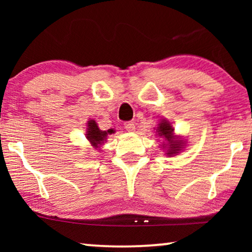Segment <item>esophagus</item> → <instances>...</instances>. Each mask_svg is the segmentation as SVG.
<instances>
[{
  "mask_svg": "<svg viewBox=\"0 0 252 252\" xmlns=\"http://www.w3.org/2000/svg\"><path fill=\"white\" fill-rule=\"evenodd\" d=\"M124 126H125L126 130H128V132H134L135 130V124L133 122H126L124 124Z\"/></svg>",
  "mask_w": 252,
  "mask_h": 252,
  "instance_id": "34e87169",
  "label": "esophagus"
}]
</instances>
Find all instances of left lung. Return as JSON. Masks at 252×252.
I'll return each instance as SVG.
<instances>
[{"instance_id":"obj_1","label":"left lung","mask_w":252,"mask_h":252,"mask_svg":"<svg viewBox=\"0 0 252 252\" xmlns=\"http://www.w3.org/2000/svg\"><path fill=\"white\" fill-rule=\"evenodd\" d=\"M156 134L166 141V143L161 144V147H163V149L166 150L165 154H166L167 156L171 157L179 154L186 146L184 140L180 139V137L177 135H174L173 126H172L171 123L166 119H161V122L158 124Z\"/></svg>"}]
</instances>
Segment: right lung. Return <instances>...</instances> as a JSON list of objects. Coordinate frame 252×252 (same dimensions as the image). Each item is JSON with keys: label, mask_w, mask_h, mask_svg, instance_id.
I'll return each instance as SVG.
<instances>
[{"label": "right lung", "mask_w": 252, "mask_h": 252, "mask_svg": "<svg viewBox=\"0 0 252 252\" xmlns=\"http://www.w3.org/2000/svg\"><path fill=\"white\" fill-rule=\"evenodd\" d=\"M113 130H101L98 128L97 124H96L95 120H89L87 123V132H86V137H87L89 142L95 149L101 146V144L104 143L106 141V137H108L109 134H112Z\"/></svg>", "instance_id": "add662e5"}]
</instances>
